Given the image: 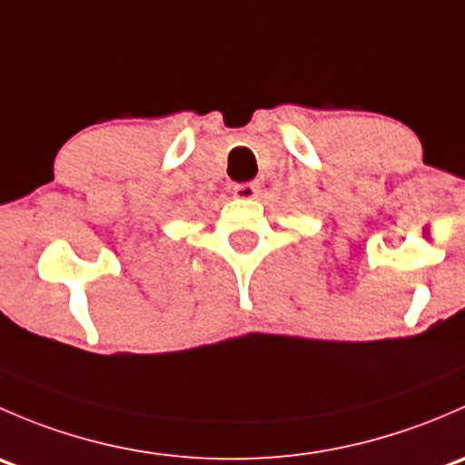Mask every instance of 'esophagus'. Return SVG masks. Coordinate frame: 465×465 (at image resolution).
Masks as SVG:
<instances>
[{"label": "esophagus", "instance_id": "esophagus-1", "mask_svg": "<svg viewBox=\"0 0 465 465\" xmlns=\"http://www.w3.org/2000/svg\"><path fill=\"white\" fill-rule=\"evenodd\" d=\"M233 195L241 200H252L259 195V184L256 182H245V184H236L233 186Z\"/></svg>", "mask_w": 465, "mask_h": 465}]
</instances>
